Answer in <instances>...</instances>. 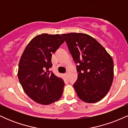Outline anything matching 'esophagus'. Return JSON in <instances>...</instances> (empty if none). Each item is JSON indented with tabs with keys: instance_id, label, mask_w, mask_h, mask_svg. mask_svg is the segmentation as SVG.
Listing matches in <instances>:
<instances>
[{
	"instance_id": "obj_1",
	"label": "esophagus",
	"mask_w": 128,
	"mask_h": 128,
	"mask_svg": "<svg viewBox=\"0 0 128 128\" xmlns=\"http://www.w3.org/2000/svg\"><path fill=\"white\" fill-rule=\"evenodd\" d=\"M64 76H66V77H67V76H68V73H64Z\"/></svg>"
}]
</instances>
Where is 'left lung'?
I'll list each match as a JSON object with an SVG mask.
<instances>
[{
  "instance_id": "obj_1",
  "label": "left lung",
  "mask_w": 128,
  "mask_h": 128,
  "mask_svg": "<svg viewBox=\"0 0 128 128\" xmlns=\"http://www.w3.org/2000/svg\"><path fill=\"white\" fill-rule=\"evenodd\" d=\"M76 63L78 79L73 85L82 100H102L112 85L114 62L105 48L92 36L82 33L61 34Z\"/></svg>"
}]
</instances>
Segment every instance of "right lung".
<instances>
[{
    "mask_svg": "<svg viewBox=\"0 0 128 128\" xmlns=\"http://www.w3.org/2000/svg\"><path fill=\"white\" fill-rule=\"evenodd\" d=\"M64 40L60 34H42L29 42L18 64V78L24 92L42 105H49L62 96L64 80L50 71L53 53Z\"/></svg>",
    "mask_w": 128,
    "mask_h": 128,
    "instance_id": "1",
    "label": "right lung"
}]
</instances>
